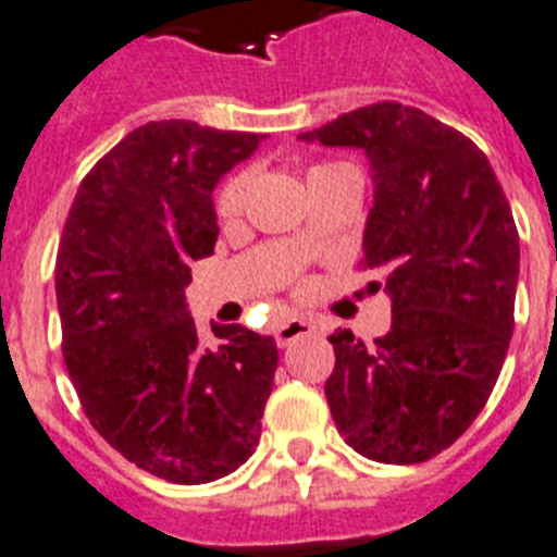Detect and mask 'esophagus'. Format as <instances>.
<instances>
[{
    "mask_svg": "<svg viewBox=\"0 0 557 557\" xmlns=\"http://www.w3.org/2000/svg\"><path fill=\"white\" fill-rule=\"evenodd\" d=\"M310 333H315V322H308V319H297V315H294V319L280 324L274 338H277V347H288V344H294V341Z\"/></svg>",
    "mask_w": 557,
    "mask_h": 557,
    "instance_id": "1",
    "label": "esophagus"
}]
</instances>
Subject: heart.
<instances>
[{
	"label": "heart",
	"mask_w": 557,
	"mask_h": 557,
	"mask_svg": "<svg viewBox=\"0 0 557 557\" xmlns=\"http://www.w3.org/2000/svg\"><path fill=\"white\" fill-rule=\"evenodd\" d=\"M335 169H344V163H319L308 172V185L315 183V180L322 177V174L335 172ZM247 188H249V174H233L227 183L222 185V191L216 194V213L224 219V222H233L235 216H242L244 210V199H247ZM297 244H310V233L302 230L297 235Z\"/></svg>",
	"instance_id": "obj_1"
}]
</instances>
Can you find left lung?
Segmentation results:
<instances>
[{"instance_id":"left-lung-1","label":"left lung","mask_w":557,"mask_h":557,"mask_svg":"<svg viewBox=\"0 0 557 557\" xmlns=\"http://www.w3.org/2000/svg\"><path fill=\"white\" fill-rule=\"evenodd\" d=\"M358 147L372 163L363 269L391 294L372 347L330 335V413L349 447L422 463L460 438L497 383L513 333L519 233L488 158L463 133L399 102H374L299 135Z\"/></svg>"}]
</instances>
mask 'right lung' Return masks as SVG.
<instances>
[{
    "label": "right lung",
    "mask_w": 557,
    "mask_h": 557,
    "mask_svg": "<svg viewBox=\"0 0 557 557\" xmlns=\"http://www.w3.org/2000/svg\"><path fill=\"white\" fill-rule=\"evenodd\" d=\"M267 135L169 119L85 174L54 267L63 360L88 422L129 463L199 485L260 441L277 344L242 324L202 347L185 310L191 260L216 247L213 188Z\"/></svg>",
    "instance_id": "obj_1"
}]
</instances>
